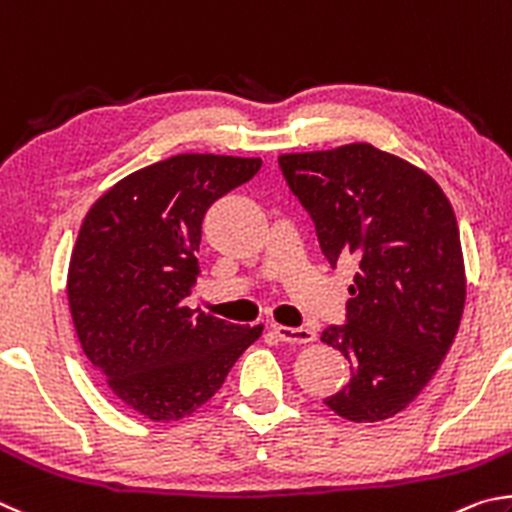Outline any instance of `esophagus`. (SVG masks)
<instances>
[{"instance_id":"esophagus-1","label":"esophagus","mask_w":512,"mask_h":512,"mask_svg":"<svg viewBox=\"0 0 512 512\" xmlns=\"http://www.w3.org/2000/svg\"><path fill=\"white\" fill-rule=\"evenodd\" d=\"M274 335L283 344H310L317 339V333L312 328H290V326H274Z\"/></svg>"}]
</instances>
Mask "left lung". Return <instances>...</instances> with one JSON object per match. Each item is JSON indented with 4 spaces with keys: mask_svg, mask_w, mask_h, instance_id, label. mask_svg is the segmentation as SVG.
<instances>
[{
    "mask_svg": "<svg viewBox=\"0 0 512 512\" xmlns=\"http://www.w3.org/2000/svg\"><path fill=\"white\" fill-rule=\"evenodd\" d=\"M330 265H357L346 324L321 342L353 378L326 398L337 416L378 423L414 402L450 351L465 306L459 224L443 188L371 143L279 157Z\"/></svg>",
    "mask_w": 512,
    "mask_h": 512,
    "instance_id": "8db88e82",
    "label": "left lung"
}]
</instances>
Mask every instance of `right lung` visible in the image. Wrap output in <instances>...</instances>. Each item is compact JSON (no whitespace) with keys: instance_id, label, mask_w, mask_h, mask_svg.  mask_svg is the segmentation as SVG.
Segmentation results:
<instances>
[{"instance_id":"obj_1","label":"right lung","mask_w":512,"mask_h":512,"mask_svg":"<svg viewBox=\"0 0 512 512\" xmlns=\"http://www.w3.org/2000/svg\"><path fill=\"white\" fill-rule=\"evenodd\" d=\"M258 157L175 155L134 170L80 224L67 297L87 360L123 405L155 423L204 405L263 326H238L184 303L200 265L202 220Z\"/></svg>"}]
</instances>
